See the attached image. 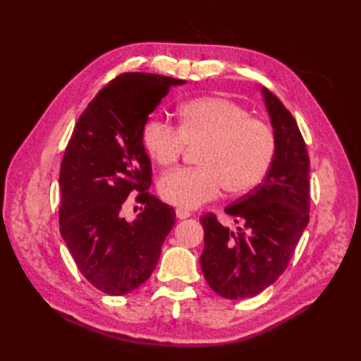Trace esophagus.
I'll return each instance as SVG.
<instances>
[{
    "label": "esophagus",
    "mask_w": 361,
    "mask_h": 361,
    "mask_svg": "<svg viewBox=\"0 0 361 361\" xmlns=\"http://www.w3.org/2000/svg\"><path fill=\"white\" fill-rule=\"evenodd\" d=\"M175 214H176V217H178L180 220H185V219L190 217V212H189V211H186V209H181V208L176 209V211H175Z\"/></svg>",
    "instance_id": "34e87169"
}]
</instances>
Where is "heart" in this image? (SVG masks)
<instances>
[{"label": "heart", "mask_w": 361, "mask_h": 361, "mask_svg": "<svg viewBox=\"0 0 361 361\" xmlns=\"http://www.w3.org/2000/svg\"><path fill=\"white\" fill-rule=\"evenodd\" d=\"M142 145L158 166H171L186 145L200 147L198 169H176L161 176L158 192L166 203L194 209L219 197L220 190L245 194L257 188L273 163L276 137L270 126L251 118L231 99L206 96L183 104L178 128L150 119L142 128Z\"/></svg>", "instance_id": "heart-1"}]
</instances>
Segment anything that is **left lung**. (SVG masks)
<instances>
[{
	"label": "left lung",
	"instance_id": "obj_1",
	"mask_svg": "<svg viewBox=\"0 0 361 361\" xmlns=\"http://www.w3.org/2000/svg\"><path fill=\"white\" fill-rule=\"evenodd\" d=\"M276 137V152L262 185L225 208L235 231L214 214L204 229L202 271L208 286L228 299L259 295L286 271L309 224L310 161L291 113L271 91L260 88Z\"/></svg>",
	"mask_w": 361,
	"mask_h": 361
}]
</instances>
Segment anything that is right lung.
<instances>
[{
  "label": "right lung",
  "instance_id": "1",
  "mask_svg": "<svg viewBox=\"0 0 361 361\" xmlns=\"http://www.w3.org/2000/svg\"><path fill=\"white\" fill-rule=\"evenodd\" d=\"M186 80L126 73L104 87L82 113L60 167V234L85 279L106 295L130 293L150 278L175 211L149 194L150 158L142 128L169 90ZM145 209L120 216L126 197Z\"/></svg>",
  "mask_w": 361,
  "mask_h": 361
}]
</instances>
